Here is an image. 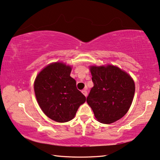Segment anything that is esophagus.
Instances as JSON below:
<instances>
[{
  "label": "esophagus",
  "instance_id": "1",
  "mask_svg": "<svg viewBox=\"0 0 160 160\" xmlns=\"http://www.w3.org/2000/svg\"><path fill=\"white\" fill-rule=\"evenodd\" d=\"M82 93L84 95V96L86 97L88 96V92H87V91H86V89L85 88V89H83V90H82Z\"/></svg>",
  "mask_w": 160,
  "mask_h": 160
}]
</instances>
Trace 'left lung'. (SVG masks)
Wrapping results in <instances>:
<instances>
[{"mask_svg":"<svg viewBox=\"0 0 160 160\" xmlns=\"http://www.w3.org/2000/svg\"><path fill=\"white\" fill-rule=\"evenodd\" d=\"M93 87L86 98L98 122L109 124L124 117L135 93V83L127 72L113 65L90 67Z\"/></svg>","mask_w":160,"mask_h":160,"instance_id":"obj_1","label":"left lung"}]
</instances>
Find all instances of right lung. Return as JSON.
I'll return each instance as SVG.
<instances>
[{"label":"right lung","instance_id":"add662e5","mask_svg":"<svg viewBox=\"0 0 160 160\" xmlns=\"http://www.w3.org/2000/svg\"><path fill=\"white\" fill-rule=\"evenodd\" d=\"M72 68L62 62L50 64L36 78L34 92L42 111L50 119L67 122L74 118L86 97L70 77Z\"/></svg>","mask_w":160,"mask_h":160}]
</instances>
